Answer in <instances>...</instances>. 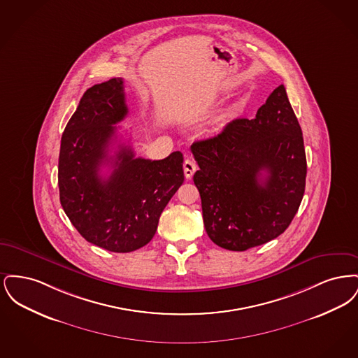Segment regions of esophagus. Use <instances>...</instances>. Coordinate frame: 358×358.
<instances>
[{"mask_svg":"<svg viewBox=\"0 0 358 358\" xmlns=\"http://www.w3.org/2000/svg\"><path fill=\"white\" fill-rule=\"evenodd\" d=\"M196 171V164L192 159H185L184 162V174L187 178H190Z\"/></svg>","mask_w":358,"mask_h":358,"instance_id":"1","label":"esophagus"}]
</instances>
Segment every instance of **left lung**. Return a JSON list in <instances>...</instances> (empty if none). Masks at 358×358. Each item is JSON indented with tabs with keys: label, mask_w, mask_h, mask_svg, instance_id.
<instances>
[{
	"label": "left lung",
	"mask_w": 358,
	"mask_h": 358,
	"mask_svg": "<svg viewBox=\"0 0 358 358\" xmlns=\"http://www.w3.org/2000/svg\"><path fill=\"white\" fill-rule=\"evenodd\" d=\"M199 171L205 231L219 247L245 251L283 234L303 199V136L285 85L254 120L229 122L220 134L190 148Z\"/></svg>",
	"instance_id": "obj_1"
}]
</instances>
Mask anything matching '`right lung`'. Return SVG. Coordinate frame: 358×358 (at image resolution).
<instances>
[{
  "instance_id": "1",
  "label": "right lung",
  "mask_w": 358,
  "mask_h": 358,
  "mask_svg": "<svg viewBox=\"0 0 358 358\" xmlns=\"http://www.w3.org/2000/svg\"><path fill=\"white\" fill-rule=\"evenodd\" d=\"M129 110L123 79L92 85L82 96L62 136L59 154L60 203L83 238L111 252L146 245L173 194L184 182L181 152L152 161L136 158L120 145L108 157L117 127ZM110 163L108 178L100 168Z\"/></svg>"
}]
</instances>
